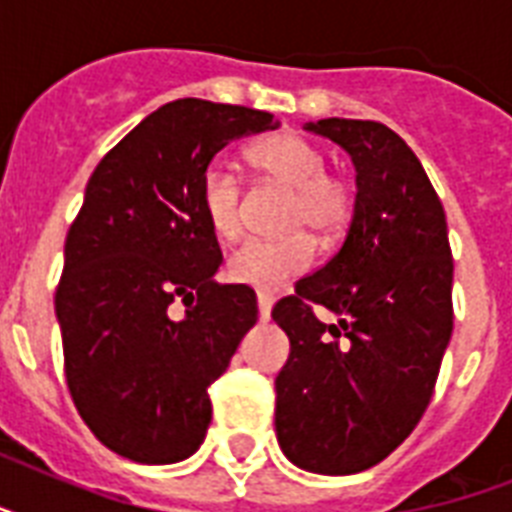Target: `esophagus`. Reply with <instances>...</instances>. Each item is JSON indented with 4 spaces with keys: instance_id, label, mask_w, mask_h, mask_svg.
Here are the masks:
<instances>
[{
    "instance_id": "obj_1",
    "label": "esophagus",
    "mask_w": 512,
    "mask_h": 512,
    "mask_svg": "<svg viewBox=\"0 0 512 512\" xmlns=\"http://www.w3.org/2000/svg\"><path fill=\"white\" fill-rule=\"evenodd\" d=\"M271 305H273L271 295H265V292H257V316H260V321L271 319Z\"/></svg>"
}]
</instances>
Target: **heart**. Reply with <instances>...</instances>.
<instances>
[{
  "instance_id": "heart-1",
  "label": "heart",
  "mask_w": 512,
  "mask_h": 512,
  "mask_svg": "<svg viewBox=\"0 0 512 512\" xmlns=\"http://www.w3.org/2000/svg\"><path fill=\"white\" fill-rule=\"evenodd\" d=\"M249 162L273 183L289 188L281 239H249L225 260V276L260 292H276L313 265V241L297 228L316 236H337L353 215V188L342 175L327 170V159L311 140L281 132L249 148ZM199 201L204 220L220 239H233L241 225V180L223 159L201 172Z\"/></svg>"
}]
</instances>
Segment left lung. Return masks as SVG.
Listing matches in <instances>:
<instances>
[{"mask_svg":"<svg viewBox=\"0 0 512 512\" xmlns=\"http://www.w3.org/2000/svg\"><path fill=\"white\" fill-rule=\"evenodd\" d=\"M356 164L342 247L273 305L289 337L276 377V436L297 468L350 476L385 460L436 390L454 327L446 215L414 151L369 119H319ZM316 304L337 312L318 321Z\"/></svg>","mask_w":512,"mask_h":512,"instance_id":"obj_1","label":"left lung"}]
</instances>
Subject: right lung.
Listing matches in <instances>:
<instances>
[{"label": "right lung", "instance_id": "add662e5", "mask_svg": "<svg viewBox=\"0 0 512 512\" xmlns=\"http://www.w3.org/2000/svg\"><path fill=\"white\" fill-rule=\"evenodd\" d=\"M273 127L268 111L172 100L87 183L55 289L63 369L87 428L127 460L170 465L199 449L209 385L257 321L247 284L212 281L223 252L199 183L220 148Z\"/></svg>", "mask_w": 512, "mask_h": 512}]
</instances>
